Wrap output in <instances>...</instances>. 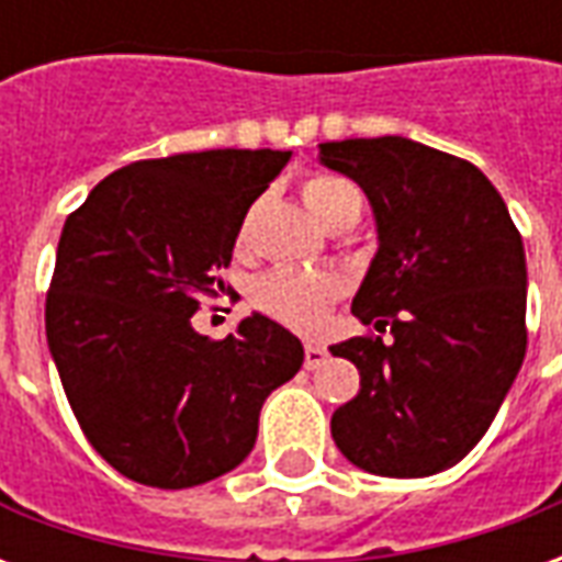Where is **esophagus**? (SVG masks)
Segmentation results:
<instances>
[{"label": "esophagus", "instance_id": "esophagus-1", "mask_svg": "<svg viewBox=\"0 0 562 562\" xmlns=\"http://www.w3.org/2000/svg\"><path fill=\"white\" fill-rule=\"evenodd\" d=\"M325 358H328V349H325V346H318V342H306L304 346L306 370H318V367L325 364Z\"/></svg>", "mask_w": 562, "mask_h": 562}]
</instances>
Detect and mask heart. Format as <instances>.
Instances as JSON below:
<instances>
[{"mask_svg":"<svg viewBox=\"0 0 562 562\" xmlns=\"http://www.w3.org/2000/svg\"><path fill=\"white\" fill-rule=\"evenodd\" d=\"M301 198L322 225L352 228L361 216V192L349 180L334 173H306L301 180ZM249 244V222L237 232V246ZM342 294V282L334 273L297 268H273L252 282L249 301L258 313H265L285 328L313 330L328 316V310Z\"/></svg>","mask_w":562,"mask_h":562,"instance_id":"1","label":"heart"}]
</instances>
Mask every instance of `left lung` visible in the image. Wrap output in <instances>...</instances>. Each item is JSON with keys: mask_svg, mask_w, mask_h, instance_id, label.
Wrapping results in <instances>:
<instances>
[{"mask_svg": "<svg viewBox=\"0 0 562 562\" xmlns=\"http://www.w3.org/2000/svg\"><path fill=\"white\" fill-rule=\"evenodd\" d=\"M322 161L373 204L379 252L352 313L391 330L330 346L361 373L330 436L373 475H434L475 448L524 364L520 232L475 165L418 140H328Z\"/></svg>", "mask_w": 562, "mask_h": 562, "instance_id": "8db88e82", "label": "left lung"}]
</instances>
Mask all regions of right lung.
<instances>
[{
    "label": "right lung",
    "instance_id": "right-lung-1",
    "mask_svg": "<svg viewBox=\"0 0 562 562\" xmlns=\"http://www.w3.org/2000/svg\"><path fill=\"white\" fill-rule=\"evenodd\" d=\"M292 153L204 149L132 161L63 225L44 328L90 446L132 482L180 491L252 451L258 413L301 370L304 346L252 313L201 337L234 240Z\"/></svg>",
    "mask_w": 562,
    "mask_h": 562
}]
</instances>
